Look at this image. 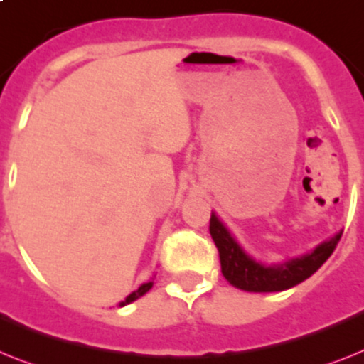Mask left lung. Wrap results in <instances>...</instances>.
<instances>
[{
  "instance_id": "left-lung-1",
  "label": "left lung",
  "mask_w": 364,
  "mask_h": 364,
  "mask_svg": "<svg viewBox=\"0 0 364 364\" xmlns=\"http://www.w3.org/2000/svg\"><path fill=\"white\" fill-rule=\"evenodd\" d=\"M209 233L218 249L224 279L235 288L247 289V291H282L291 286H297L326 264L342 235L338 233L326 243H321L320 247H316L306 256L295 258L277 267H264L241 250L235 239L230 235L228 230L224 228L223 223L215 215H211V220H209Z\"/></svg>"
}]
</instances>
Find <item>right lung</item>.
<instances>
[{
  "mask_svg": "<svg viewBox=\"0 0 364 364\" xmlns=\"http://www.w3.org/2000/svg\"><path fill=\"white\" fill-rule=\"evenodd\" d=\"M151 288H153V282H146V284H141L140 288L136 289V291H132V294L129 295V297H127L125 301H121V306L129 305V303L136 301V299H138V297H141V295H146L147 291H149V289H151Z\"/></svg>",
  "mask_w": 364,
  "mask_h": 364,
  "instance_id": "obj_1",
  "label": "right lung"
}]
</instances>
